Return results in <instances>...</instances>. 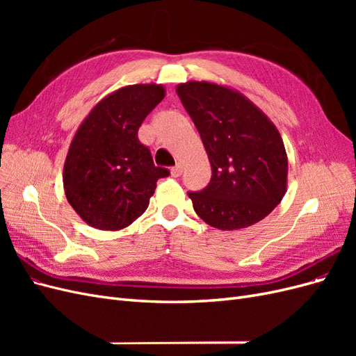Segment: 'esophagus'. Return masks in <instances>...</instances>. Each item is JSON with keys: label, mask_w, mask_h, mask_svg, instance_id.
I'll return each mask as SVG.
<instances>
[{"label": "esophagus", "mask_w": 356, "mask_h": 356, "mask_svg": "<svg viewBox=\"0 0 356 356\" xmlns=\"http://www.w3.org/2000/svg\"><path fill=\"white\" fill-rule=\"evenodd\" d=\"M181 174H182V166H181V165H177L175 168H172V169H170V175L174 177V178L181 177Z\"/></svg>", "instance_id": "34e87169"}]
</instances>
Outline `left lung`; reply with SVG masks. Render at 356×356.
Instances as JSON below:
<instances>
[{"instance_id": "1", "label": "left lung", "mask_w": 356, "mask_h": 356, "mask_svg": "<svg viewBox=\"0 0 356 356\" xmlns=\"http://www.w3.org/2000/svg\"><path fill=\"white\" fill-rule=\"evenodd\" d=\"M177 93L195 122L211 163L207 188L188 193L199 217L220 230L261 221L286 193L288 157L277 127L229 86L187 81Z\"/></svg>"}]
</instances>
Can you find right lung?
I'll use <instances>...</instances> for the list:
<instances>
[{"label": "right lung", "instance_id": "right-lung-1", "mask_svg": "<svg viewBox=\"0 0 356 356\" xmlns=\"http://www.w3.org/2000/svg\"><path fill=\"white\" fill-rule=\"evenodd\" d=\"M161 84H131L106 95L79 126L63 163V190L72 209L90 227L122 230L141 217L159 178L138 129L165 98Z\"/></svg>", "mask_w": 356, "mask_h": 356}]
</instances>
